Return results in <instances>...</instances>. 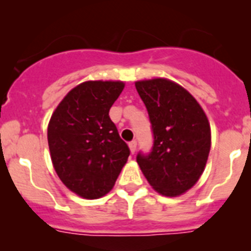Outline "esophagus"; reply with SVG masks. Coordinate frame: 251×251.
Segmentation results:
<instances>
[{"label": "esophagus", "instance_id": "1", "mask_svg": "<svg viewBox=\"0 0 251 251\" xmlns=\"http://www.w3.org/2000/svg\"><path fill=\"white\" fill-rule=\"evenodd\" d=\"M129 149L132 153H134L135 149H137V141H130L129 142Z\"/></svg>", "mask_w": 251, "mask_h": 251}]
</instances>
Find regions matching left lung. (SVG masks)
Returning <instances> with one entry per match:
<instances>
[{
    "instance_id": "left-lung-1",
    "label": "left lung",
    "mask_w": 251,
    "mask_h": 251,
    "mask_svg": "<svg viewBox=\"0 0 251 251\" xmlns=\"http://www.w3.org/2000/svg\"><path fill=\"white\" fill-rule=\"evenodd\" d=\"M148 110L151 151L137 162L151 187L165 197L187 192L201 178L210 151V126L192 94L164 78L135 82Z\"/></svg>"
}]
</instances>
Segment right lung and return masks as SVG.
<instances>
[{"label":"right lung","mask_w":251,"mask_h":251,"mask_svg":"<svg viewBox=\"0 0 251 251\" xmlns=\"http://www.w3.org/2000/svg\"><path fill=\"white\" fill-rule=\"evenodd\" d=\"M123 82L89 80L63 98L48 124L54 171L68 189L86 199L107 194L130 151L110 121Z\"/></svg>","instance_id":"add662e5"}]
</instances>
